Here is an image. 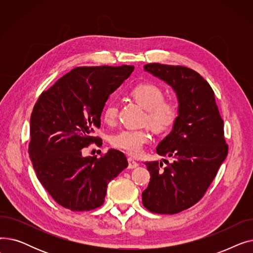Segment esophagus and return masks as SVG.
Listing matches in <instances>:
<instances>
[{"label": "esophagus", "mask_w": 253, "mask_h": 253, "mask_svg": "<svg viewBox=\"0 0 253 253\" xmlns=\"http://www.w3.org/2000/svg\"><path fill=\"white\" fill-rule=\"evenodd\" d=\"M139 164L134 160V159L132 158H128V168L129 169H133V168H136Z\"/></svg>", "instance_id": "obj_1"}]
</instances>
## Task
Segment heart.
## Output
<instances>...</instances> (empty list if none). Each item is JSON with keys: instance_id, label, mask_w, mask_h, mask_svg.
<instances>
[{"instance_id": "obj_1", "label": "heart", "mask_w": 253, "mask_h": 253, "mask_svg": "<svg viewBox=\"0 0 253 253\" xmlns=\"http://www.w3.org/2000/svg\"><path fill=\"white\" fill-rule=\"evenodd\" d=\"M131 96L147 110V121L156 131L166 132L174 127L179 118V109L176 102L164 99L163 90L153 83H141L136 85L130 92ZM119 106L116 101L105 104L102 119L106 124H114L118 118ZM152 140L148 130L122 129L115 133L112 138L114 147L132 156L142 153L144 145Z\"/></svg>"}]
</instances>
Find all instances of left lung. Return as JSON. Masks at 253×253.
Instances as JSON below:
<instances>
[{
	"label": "left lung",
	"mask_w": 253,
	"mask_h": 253,
	"mask_svg": "<svg viewBox=\"0 0 253 253\" xmlns=\"http://www.w3.org/2000/svg\"><path fill=\"white\" fill-rule=\"evenodd\" d=\"M144 71L176 92L179 118L157 153L169 163H145L151 178L142 192L143 206L154 213L175 214L202 199L228 155L223 121L214 92L197 72L182 65L149 63Z\"/></svg>",
	"instance_id": "left-lung-1"
}]
</instances>
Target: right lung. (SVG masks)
I'll return each instance as SVG.
<instances>
[{"mask_svg": "<svg viewBox=\"0 0 253 253\" xmlns=\"http://www.w3.org/2000/svg\"><path fill=\"white\" fill-rule=\"evenodd\" d=\"M131 65L79 66L39 96L31 116L29 154L38 179L62 207L89 211L104 202L108 183L128 166L124 153L83 157L102 144L95 136L110 94L133 72Z\"/></svg>", "mask_w": 253, "mask_h": 253, "instance_id": "right-lung-1", "label": "right lung"}]
</instances>
